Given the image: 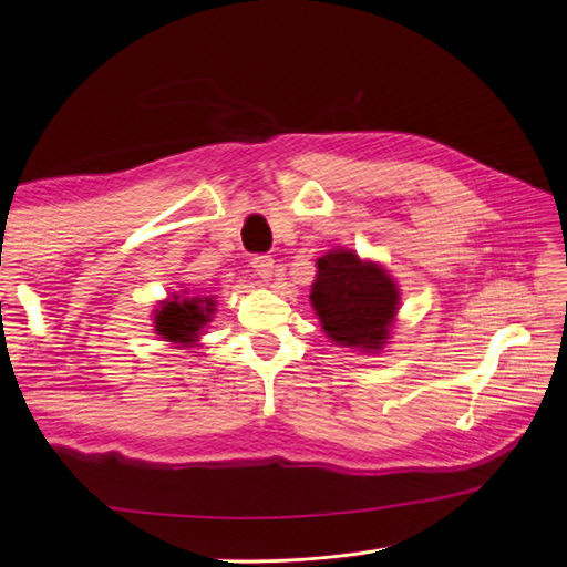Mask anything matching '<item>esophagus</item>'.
<instances>
[{"mask_svg":"<svg viewBox=\"0 0 567 567\" xmlns=\"http://www.w3.org/2000/svg\"><path fill=\"white\" fill-rule=\"evenodd\" d=\"M250 265H252V269L257 271V277H260V279H269L274 274V257L271 255H255Z\"/></svg>","mask_w":567,"mask_h":567,"instance_id":"esophagus-1","label":"esophagus"}]
</instances>
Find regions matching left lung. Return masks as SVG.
I'll list each match as a JSON object with an SVG mask.
<instances>
[{
    "label": "left lung",
    "mask_w": 567,
    "mask_h": 567,
    "mask_svg": "<svg viewBox=\"0 0 567 567\" xmlns=\"http://www.w3.org/2000/svg\"><path fill=\"white\" fill-rule=\"evenodd\" d=\"M321 329L342 348L379 352L400 310V288L379 262L354 250H329L317 260L310 293Z\"/></svg>",
    "instance_id": "1"
}]
</instances>
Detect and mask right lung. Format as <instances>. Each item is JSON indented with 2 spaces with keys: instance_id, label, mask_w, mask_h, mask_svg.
Here are the masks:
<instances>
[{
  "instance_id": "obj_1",
  "label": "right lung",
  "mask_w": 567,
  "mask_h": 567,
  "mask_svg": "<svg viewBox=\"0 0 567 567\" xmlns=\"http://www.w3.org/2000/svg\"><path fill=\"white\" fill-rule=\"evenodd\" d=\"M213 298L173 296L161 302L153 323H156V333L163 336L167 342H179V346L188 348L198 340L205 323L213 321Z\"/></svg>"
}]
</instances>
